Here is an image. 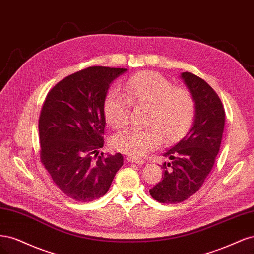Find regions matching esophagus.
I'll return each instance as SVG.
<instances>
[{
    "instance_id": "obj_1",
    "label": "esophagus",
    "mask_w": 254,
    "mask_h": 254,
    "mask_svg": "<svg viewBox=\"0 0 254 254\" xmlns=\"http://www.w3.org/2000/svg\"><path fill=\"white\" fill-rule=\"evenodd\" d=\"M127 161L128 162H134V163H144V160L136 158V157H132V156L127 157Z\"/></svg>"
}]
</instances>
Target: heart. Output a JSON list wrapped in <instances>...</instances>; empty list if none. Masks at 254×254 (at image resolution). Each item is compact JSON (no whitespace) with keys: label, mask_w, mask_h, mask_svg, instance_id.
<instances>
[{"label":"heart","mask_w":254,"mask_h":254,"mask_svg":"<svg viewBox=\"0 0 254 254\" xmlns=\"http://www.w3.org/2000/svg\"><path fill=\"white\" fill-rule=\"evenodd\" d=\"M127 96L111 89L103 101V114L109 126L120 129L127 126L132 103L149 106L144 128H128L114 135L112 145L116 151L140 158L167 141L184 135L192 125L196 106L192 94L174 87L168 79L154 71L130 77L125 85Z\"/></svg>","instance_id":"obj_1"}]
</instances>
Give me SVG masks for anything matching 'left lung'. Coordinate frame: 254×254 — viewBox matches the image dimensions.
Listing matches in <instances>:
<instances>
[{
    "label": "left lung",
    "mask_w": 254,
    "mask_h": 254,
    "mask_svg": "<svg viewBox=\"0 0 254 254\" xmlns=\"http://www.w3.org/2000/svg\"><path fill=\"white\" fill-rule=\"evenodd\" d=\"M181 77L194 98L196 113L188 134L163 153L171 162L162 163V181L150 190L162 203L182 202L199 190L215 163L225 127V110L214 89L192 72Z\"/></svg>",
    "instance_id": "1"
}]
</instances>
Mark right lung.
Returning <instances> with one entry per match:
<instances>
[{
    "label": "right lung",
    "mask_w": 254,
    "mask_h": 254,
    "mask_svg": "<svg viewBox=\"0 0 254 254\" xmlns=\"http://www.w3.org/2000/svg\"><path fill=\"white\" fill-rule=\"evenodd\" d=\"M127 68L92 66L67 76L47 94L39 118L40 158L68 197L93 201L109 191L124 165L120 153L104 156L103 101Z\"/></svg>",
    "instance_id": "obj_1"
}]
</instances>
